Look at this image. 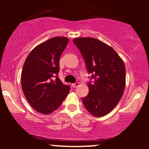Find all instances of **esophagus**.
<instances>
[{
	"mask_svg": "<svg viewBox=\"0 0 149 149\" xmlns=\"http://www.w3.org/2000/svg\"><path fill=\"white\" fill-rule=\"evenodd\" d=\"M78 85H79V83H78V82H76V83L71 84V86H72L73 88H76Z\"/></svg>",
	"mask_w": 149,
	"mask_h": 149,
	"instance_id": "obj_1",
	"label": "esophagus"
}]
</instances>
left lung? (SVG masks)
I'll return each instance as SVG.
<instances>
[{
	"label": "left lung",
	"mask_w": 149,
	"mask_h": 149,
	"mask_svg": "<svg viewBox=\"0 0 149 149\" xmlns=\"http://www.w3.org/2000/svg\"><path fill=\"white\" fill-rule=\"evenodd\" d=\"M91 73L89 93L83 98L85 109L92 116L102 117L116 107L125 87V66L117 52L107 44L93 38L73 40Z\"/></svg>",
	"instance_id": "8db88e82"
}]
</instances>
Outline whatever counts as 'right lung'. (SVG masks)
I'll return each mask as SVG.
<instances>
[{"instance_id":"add662e5","label":"right lung","mask_w":149,"mask_h":149,"mask_svg":"<svg viewBox=\"0 0 149 149\" xmlns=\"http://www.w3.org/2000/svg\"><path fill=\"white\" fill-rule=\"evenodd\" d=\"M69 38L54 37L42 42L28 55L22 69V88L30 105L49 114L60 107L70 91L58 77L59 59Z\"/></svg>"}]
</instances>
